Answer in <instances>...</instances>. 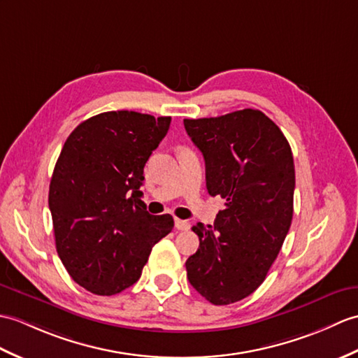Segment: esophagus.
<instances>
[{
	"instance_id": "esophagus-1",
	"label": "esophagus",
	"mask_w": 358,
	"mask_h": 358,
	"mask_svg": "<svg viewBox=\"0 0 358 358\" xmlns=\"http://www.w3.org/2000/svg\"><path fill=\"white\" fill-rule=\"evenodd\" d=\"M176 229L177 230H189L190 229V224L187 222V221H185V220H178V218H176Z\"/></svg>"
}]
</instances>
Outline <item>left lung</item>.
<instances>
[{"instance_id": "1", "label": "left lung", "mask_w": 358, "mask_h": 358, "mask_svg": "<svg viewBox=\"0 0 358 358\" xmlns=\"http://www.w3.org/2000/svg\"><path fill=\"white\" fill-rule=\"evenodd\" d=\"M206 163V186L221 196L213 226L198 222L187 279L213 305L250 296L276 259L293 220L294 162L288 140L259 110L185 119Z\"/></svg>"}]
</instances>
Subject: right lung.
Returning a JSON list of instances; mask_svg holds the SVG:
<instances>
[{
  "mask_svg": "<svg viewBox=\"0 0 358 358\" xmlns=\"http://www.w3.org/2000/svg\"><path fill=\"white\" fill-rule=\"evenodd\" d=\"M171 117L108 111L66 138L48 190L56 250L74 282L99 296L136 284L152 247L173 229L141 201L143 168Z\"/></svg>",
  "mask_w": 358,
  "mask_h": 358,
  "instance_id": "1",
  "label": "right lung"
}]
</instances>
